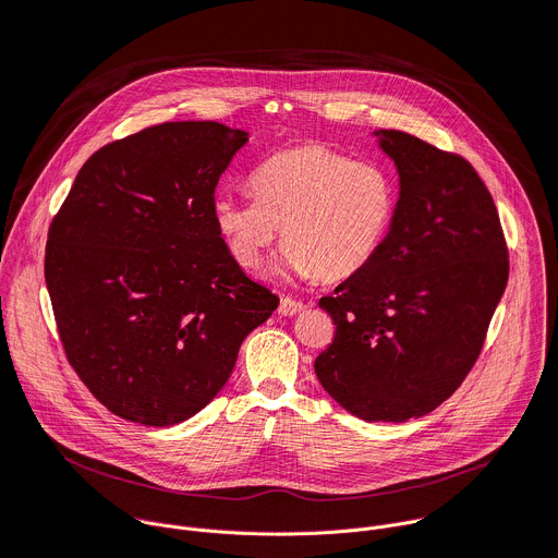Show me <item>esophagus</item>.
<instances>
[{
  "instance_id": "34e87169",
  "label": "esophagus",
  "mask_w": 558,
  "mask_h": 558,
  "mask_svg": "<svg viewBox=\"0 0 558 558\" xmlns=\"http://www.w3.org/2000/svg\"><path fill=\"white\" fill-rule=\"evenodd\" d=\"M304 302H300V300H293V298H282L280 300V306H278V313L280 315H295V313H300V311H304Z\"/></svg>"
}]
</instances>
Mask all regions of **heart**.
<instances>
[{
	"instance_id": "obj_1",
	"label": "heart",
	"mask_w": 558,
	"mask_h": 558,
	"mask_svg": "<svg viewBox=\"0 0 558 558\" xmlns=\"http://www.w3.org/2000/svg\"><path fill=\"white\" fill-rule=\"evenodd\" d=\"M254 198L218 194L211 222L229 256L256 269L280 235V269L295 278L347 280L364 271L390 231L397 190L371 161L325 145L282 149L250 179Z\"/></svg>"
}]
</instances>
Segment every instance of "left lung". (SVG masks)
Wrapping results in <instances>:
<instances>
[{
  "label": "left lung",
  "instance_id": "left-lung-1",
  "mask_svg": "<svg viewBox=\"0 0 558 558\" xmlns=\"http://www.w3.org/2000/svg\"><path fill=\"white\" fill-rule=\"evenodd\" d=\"M400 201L373 263L320 298L336 336L315 357L333 400L366 422L428 415L480 357L508 284L495 201L463 156L381 130Z\"/></svg>",
  "mask_w": 558,
  "mask_h": 558
}]
</instances>
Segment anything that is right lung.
Segmentation results:
<instances>
[{
	"label": "right lung",
	"mask_w": 558,
	"mask_h": 558,
	"mask_svg": "<svg viewBox=\"0 0 558 558\" xmlns=\"http://www.w3.org/2000/svg\"><path fill=\"white\" fill-rule=\"evenodd\" d=\"M247 136L177 121L112 141L50 222L44 271L65 357L123 420L174 426L203 411L280 302L211 222L218 179Z\"/></svg>",
	"instance_id": "obj_1"
}]
</instances>
